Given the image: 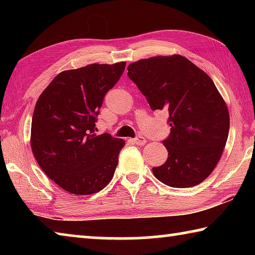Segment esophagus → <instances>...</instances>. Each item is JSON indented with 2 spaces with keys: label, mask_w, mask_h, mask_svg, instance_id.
I'll return each mask as SVG.
<instances>
[{
  "label": "esophagus",
  "mask_w": 255,
  "mask_h": 255,
  "mask_svg": "<svg viewBox=\"0 0 255 255\" xmlns=\"http://www.w3.org/2000/svg\"><path fill=\"white\" fill-rule=\"evenodd\" d=\"M133 143H136L137 145H145L146 144V139H145V138L143 137V136H137L136 138H133Z\"/></svg>",
  "instance_id": "esophagus-1"
}]
</instances>
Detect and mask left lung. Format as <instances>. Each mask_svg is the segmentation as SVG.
Wrapping results in <instances>:
<instances>
[{
	"instance_id": "obj_1",
	"label": "left lung",
	"mask_w": 255,
	"mask_h": 255,
	"mask_svg": "<svg viewBox=\"0 0 255 255\" xmlns=\"http://www.w3.org/2000/svg\"><path fill=\"white\" fill-rule=\"evenodd\" d=\"M128 76L152 110L169 112V156L155 178L173 188H190L210 175L230 131V114L213 80L181 55L156 56L128 66Z\"/></svg>"
}]
</instances>
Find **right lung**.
Instances as JSON below:
<instances>
[{
    "label": "right lung",
    "instance_id": "obj_1",
    "mask_svg": "<svg viewBox=\"0 0 255 255\" xmlns=\"http://www.w3.org/2000/svg\"><path fill=\"white\" fill-rule=\"evenodd\" d=\"M126 63L91 64L64 71L37 100L30 144L50 180L73 195L99 192L110 182L125 140L96 133L106 93L123 75Z\"/></svg>",
    "mask_w": 255,
    "mask_h": 255
}]
</instances>
